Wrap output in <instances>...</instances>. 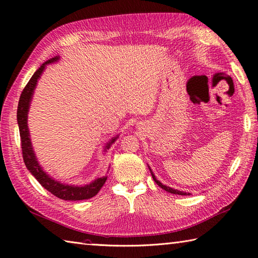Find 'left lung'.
Returning <instances> with one entry per match:
<instances>
[{
	"instance_id": "8db88e82",
	"label": "left lung",
	"mask_w": 258,
	"mask_h": 258,
	"mask_svg": "<svg viewBox=\"0 0 258 258\" xmlns=\"http://www.w3.org/2000/svg\"><path fill=\"white\" fill-rule=\"evenodd\" d=\"M150 171H151V174H152V176H153V178H154V181L156 182V184H157L158 186H160L162 189H165L166 191H168V192H171V194H175V195H182V196H187V195H189V194H187V192H184V191H179V190H177V189H173V188H171V187H168V186H166V185H162L158 179H156V177H155V175H154V173H153V171L150 169Z\"/></svg>"
}]
</instances>
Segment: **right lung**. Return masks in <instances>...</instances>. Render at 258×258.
Listing matches in <instances>:
<instances>
[{"label":"right lung","mask_w":258,"mask_h":258,"mask_svg":"<svg viewBox=\"0 0 258 258\" xmlns=\"http://www.w3.org/2000/svg\"><path fill=\"white\" fill-rule=\"evenodd\" d=\"M59 59L58 56L53 57L38 68L36 72L31 77L26 87L23 88L19 102H18V108H17V120H18V126H19V134H20V141H21V150H22V158L25 161V165L28 168L32 175L37 179L38 183H40L45 189H47L53 196H56L60 199L63 200H84V199H89L99 192L101 187L104 185L107 179V175H104L100 178H97L96 181H93L89 185L85 186H69L63 185L54 179L50 178L47 174H46L44 171L41 169L40 165L35 158L32 145H31V141L29 138V129H28V111H29V105L31 98H32L33 90L36 86L38 77L41 76L43 73V70L45 69V66L50 62L57 61ZM117 138H114L112 141L107 144L106 148L108 150L110 145L115 141Z\"/></svg>","instance_id":"obj_1"}]
</instances>
